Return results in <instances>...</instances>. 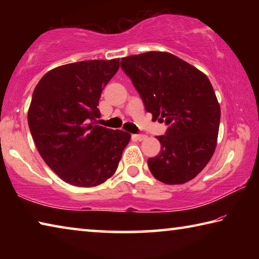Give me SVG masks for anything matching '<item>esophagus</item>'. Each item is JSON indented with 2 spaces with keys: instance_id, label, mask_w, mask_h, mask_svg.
<instances>
[{
  "instance_id": "esophagus-1",
  "label": "esophagus",
  "mask_w": 259,
  "mask_h": 259,
  "mask_svg": "<svg viewBox=\"0 0 259 259\" xmlns=\"http://www.w3.org/2000/svg\"><path fill=\"white\" fill-rule=\"evenodd\" d=\"M134 138L139 140V142H143V140H145L147 138V136L146 135H135Z\"/></svg>"
}]
</instances>
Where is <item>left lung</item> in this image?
<instances>
[{
	"mask_svg": "<svg viewBox=\"0 0 259 259\" xmlns=\"http://www.w3.org/2000/svg\"><path fill=\"white\" fill-rule=\"evenodd\" d=\"M121 67L153 119L169 125L164 136L156 137L160 154L147 161L152 175L168 185L192 181L217 145L221 106L208 76L163 51L125 57Z\"/></svg>",
	"mask_w": 259,
	"mask_h": 259,
	"instance_id": "left-lung-1",
	"label": "left lung"
}]
</instances>
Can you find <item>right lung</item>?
<instances>
[{"instance_id": "obj_1", "label": "right lung", "mask_w": 259, "mask_h": 259, "mask_svg": "<svg viewBox=\"0 0 259 259\" xmlns=\"http://www.w3.org/2000/svg\"><path fill=\"white\" fill-rule=\"evenodd\" d=\"M120 59L84 60L58 66L35 87L28 125L42 159L71 185L93 187L116 171L131 135L94 125L100 95Z\"/></svg>"}]
</instances>
